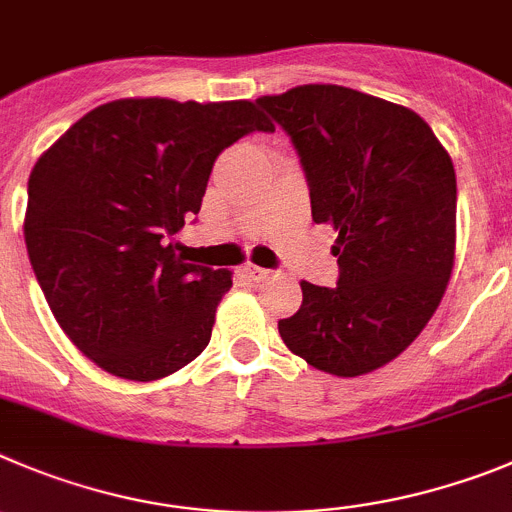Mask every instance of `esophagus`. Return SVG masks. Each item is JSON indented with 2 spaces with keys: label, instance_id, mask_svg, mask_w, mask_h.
I'll use <instances>...</instances> for the list:
<instances>
[{
  "label": "esophagus",
  "instance_id": "obj_1",
  "mask_svg": "<svg viewBox=\"0 0 512 512\" xmlns=\"http://www.w3.org/2000/svg\"><path fill=\"white\" fill-rule=\"evenodd\" d=\"M243 271H246V274L251 276L253 281H264V279H269L271 274H274L271 269H264V266H256V264H246V269H243Z\"/></svg>",
  "mask_w": 512,
  "mask_h": 512
}]
</instances>
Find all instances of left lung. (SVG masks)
Listing matches in <instances>:
<instances>
[{"instance_id":"1","label":"left lung","mask_w":512,"mask_h":512,"mask_svg":"<svg viewBox=\"0 0 512 512\" xmlns=\"http://www.w3.org/2000/svg\"><path fill=\"white\" fill-rule=\"evenodd\" d=\"M299 154L314 223L335 225L337 287L302 281L279 320L289 350L355 378L391 363L437 312L454 266L457 177L431 126L345 86H299L256 101Z\"/></svg>"}]
</instances>
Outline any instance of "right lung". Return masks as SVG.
<instances>
[{
  "mask_svg": "<svg viewBox=\"0 0 512 512\" xmlns=\"http://www.w3.org/2000/svg\"><path fill=\"white\" fill-rule=\"evenodd\" d=\"M274 131L251 101L121 98L75 121L27 182L25 243L65 335L98 368L157 381L198 358L231 271L170 238L200 213L223 149Z\"/></svg>",
  "mask_w": 512,
  "mask_h": 512,
  "instance_id": "add662e5",
  "label": "right lung"
}]
</instances>
